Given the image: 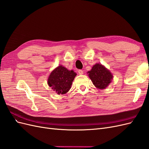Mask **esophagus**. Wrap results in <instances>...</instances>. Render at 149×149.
<instances>
[{"instance_id": "34e87169", "label": "esophagus", "mask_w": 149, "mask_h": 149, "mask_svg": "<svg viewBox=\"0 0 149 149\" xmlns=\"http://www.w3.org/2000/svg\"><path fill=\"white\" fill-rule=\"evenodd\" d=\"M78 72V73H79V74H83V71L81 70H79Z\"/></svg>"}]
</instances>
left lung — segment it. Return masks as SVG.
Wrapping results in <instances>:
<instances>
[{
  "mask_svg": "<svg viewBox=\"0 0 149 149\" xmlns=\"http://www.w3.org/2000/svg\"><path fill=\"white\" fill-rule=\"evenodd\" d=\"M88 73L93 84L100 89H105L108 86L113 78V76L110 71L101 64L94 65Z\"/></svg>",
  "mask_w": 149,
  "mask_h": 149,
  "instance_id": "1",
  "label": "left lung"
}]
</instances>
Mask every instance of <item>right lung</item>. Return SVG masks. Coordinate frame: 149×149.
Masks as SVG:
<instances>
[{
  "mask_svg": "<svg viewBox=\"0 0 149 149\" xmlns=\"http://www.w3.org/2000/svg\"><path fill=\"white\" fill-rule=\"evenodd\" d=\"M76 76L74 71H70L62 65L53 70L48 79V84L58 94H66L71 89V86Z\"/></svg>",
  "mask_w": 149,
  "mask_h": 149,
  "instance_id": "obj_1",
  "label": "right lung"
}]
</instances>
